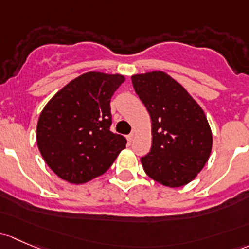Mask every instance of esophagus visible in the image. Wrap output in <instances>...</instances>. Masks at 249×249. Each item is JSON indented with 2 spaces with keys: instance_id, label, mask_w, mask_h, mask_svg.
Segmentation results:
<instances>
[{
  "instance_id": "34e87169",
  "label": "esophagus",
  "mask_w": 249,
  "mask_h": 249,
  "mask_svg": "<svg viewBox=\"0 0 249 249\" xmlns=\"http://www.w3.org/2000/svg\"><path fill=\"white\" fill-rule=\"evenodd\" d=\"M133 140H135V132L130 133V135L127 136V141H129L130 143H132V142H133Z\"/></svg>"
}]
</instances>
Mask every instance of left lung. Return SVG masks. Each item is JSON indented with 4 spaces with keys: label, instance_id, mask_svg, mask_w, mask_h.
Masks as SVG:
<instances>
[{
    "label": "left lung",
    "instance_id": "8db88e82",
    "mask_svg": "<svg viewBox=\"0 0 249 249\" xmlns=\"http://www.w3.org/2000/svg\"><path fill=\"white\" fill-rule=\"evenodd\" d=\"M151 119V149L141 159L148 177L168 187L192 181L210 158L213 132L203 108L160 70L131 76Z\"/></svg>",
    "mask_w": 249,
    "mask_h": 249
}]
</instances>
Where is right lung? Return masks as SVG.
Here are the masks:
<instances>
[{
    "mask_svg": "<svg viewBox=\"0 0 249 249\" xmlns=\"http://www.w3.org/2000/svg\"><path fill=\"white\" fill-rule=\"evenodd\" d=\"M124 75L89 71L57 91L39 116L36 144L52 172L70 184L103 175L126 140L109 131L111 98Z\"/></svg>",
    "mask_w": 249,
    "mask_h": 249,
    "instance_id": "add662e5",
    "label": "right lung"
}]
</instances>
